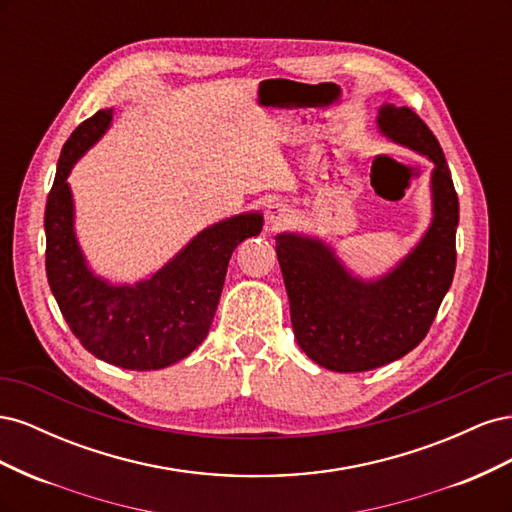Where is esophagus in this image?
Returning <instances> with one entry per match:
<instances>
[{"instance_id":"obj_1","label":"esophagus","mask_w":512,"mask_h":512,"mask_svg":"<svg viewBox=\"0 0 512 512\" xmlns=\"http://www.w3.org/2000/svg\"><path fill=\"white\" fill-rule=\"evenodd\" d=\"M290 220V209L284 203H273L267 207V222L271 228H280Z\"/></svg>"}]
</instances>
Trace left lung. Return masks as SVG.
<instances>
[{"mask_svg":"<svg viewBox=\"0 0 512 512\" xmlns=\"http://www.w3.org/2000/svg\"><path fill=\"white\" fill-rule=\"evenodd\" d=\"M378 128L433 162V218L414 250L365 282L320 239L275 237L294 337L309 359L339 374L382 367L421 344L455 275L459 200L438 138L408 106H380Z\"/></svg>","mask_w":512,"mask_h":512,"instance_id":"8db88e82","label":"left lung"}]
</instances>
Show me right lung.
Instances as JSON below:
<instances>
[{"label":"right lung","mask_w":512,"mask_h":512,"mask_svg":"<svg viewBox=\"0 0 512 512\" xmlns=\"http://www.w3.org/2000/svg\"><path fill=\"white\" fill-rule=\"evenodd\" d=\"M113 108L83 121L61 149L44 211L46 277L70 331L87 352L121 369H162L203 344L218 309L235 247L262 230L260 213H241L205 230L147 280L115 286L89 269L74 232L68 175L111 126Z\"/></svg>","instance_id":"1"}]
</instances>
